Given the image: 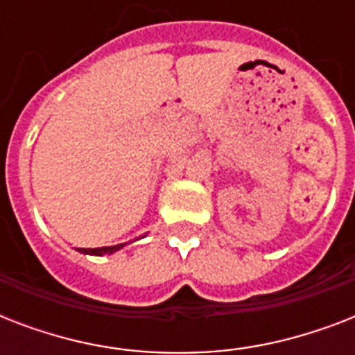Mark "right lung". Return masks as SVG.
<instances>
[{
    "mask_svg": "<svg viewBox=\"0 0 355 355\" xmlns=\"http://www.w3.org/2000/svg\"><path fill=\"white\" fill-rule=\"evenodd\" d=\"M144 237V236H141ZM127 243H119V245H114V247H97V248H79V252L90 254V256H105V254H114L118 252L119 248H123Z\"/></svg>",
    "mask_w": 355,
    "mask_h": 355,
    "instance_id": "obj_1",
    "label": "right lung"
}]
</instances>
